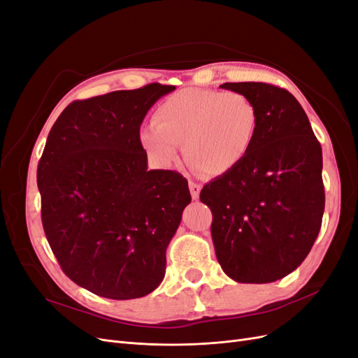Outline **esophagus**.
Wrapping results in <instances>:
<instances>
[{
  "mask_svg": "<svg viewBox=\"0 0 358 358\" xmlns=\"http://www.w3.org/2000/svg\"><path fill=\"white\" fill-rule=\"evenodd\" d=\"M189 191H191V197L194 200H197L200 197L201 187L199 185V183H196V182H189Z\"/></svg>",
  "mask_w": 358,
  "mask_h": 358,
  "instance_id": "34e87169",
  "label": "esophagus"
}]
</instances>
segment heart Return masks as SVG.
<instances>
[{"label": "heart", "instance_id": "heart-1", "mask_svg": "<svg viewBox=\"0 0 358 358\" xmlns=\"http://www.w3.org/2000/svg\"><path fill=\"white\" fill-rule=\"evenodd\" d=\"M258 127V106L249 95L188 88L161 101L154 124L138 131V143L158 167H170L183 145L191 167L218 178L251 154Z\"/></svg>", "mask_w": 358, "mask_h": 358}]
</instances>
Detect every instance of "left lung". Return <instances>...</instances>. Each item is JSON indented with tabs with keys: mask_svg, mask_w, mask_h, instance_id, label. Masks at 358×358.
Wrapping results in <instances>:
<instances>
[{
	"mask_svg": "<svg viewBox=\"0 0 358 358\" xmlns=\"http://www.w3.org/2000/svg\"><path fill=\"white\" fill-rule=\"evenodd\" d=\"M257 103L251 154L200 192L212 215V241L224 273L236 282L268 284L303 263L324 213L322 152L294 95L262 82L222 83Z\"/></svg>",
	"mask_w": 358,
	"mask_h": 358,
	"instance_id": "8db88e82",
	"label": "left lung"
}]
</instances>
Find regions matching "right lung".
<instances>
[{
	"label": "right lung",
	"mask_w": 358,
	"mask_h": 358,
	"mask_svg": "<svg viewBox=\"0 0 358 358\" xmlns=\"http://www.w3.org/2000/svg\"><path fill=\"white\" fill-rule=\"evenodd\" d=\"M176 86L150 83L67 106L37 169L41 221L61 268L96 296L129 300L166 275V249L191 203L188 180L148 170L138 131Z\"/></svg>",
	"instance_id": "add662e5"
}]
</instances>
